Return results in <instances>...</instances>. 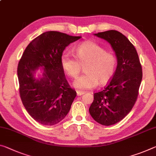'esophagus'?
<instances>
[{
    "label": "esophagus",
    "instance_id": "obj_1",
    "mask_svg": "<svg viewBox=\"0 0 156 156\" xmlns=\"http://www.w3.org/2000/svg\"><path fill=\"white\" fill-rule=\"evenodd\" d=\"M76 92H77L78 96H81V95H83V94H85L84 91H77Z\"/></svg>",
    "mask_w": 156,
    "mask_h": 156
}]
</instances>
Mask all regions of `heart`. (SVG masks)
<instances>
[{
  "label": "heart",
  "mask_w": 156,
  "mask_h": 156,
  "mask_svg": "<svg viewBox=\"0 0 156 156\" xmlns=\"http://www.w3.org/2000/svg\"><path fill=\"white\" fill-rule=\"evenodd\" d=\"M61 66L69 77L76 78L85 66V73L74 82L73 85L80 90L96 87L98 83L104 85L110 80L117 66V58L112 52L94 41H85L75 49V55L65 53L60 58Z\"/></svg>",
  "instance_id": "b5f03b06"
}]
</instances>
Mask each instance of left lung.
<instances>
[{
	"mask_svg": "<svg viewBox=\"0 0 156 156\" xmlns=\"http://www.w3.org/2000/svg\"><path fill=\"white\" fill-rule=\"evenodd\" d=\"M112 46L117 66L104 89L94 94L90 113L96 122L111 126L122 121L137 99L142 78V69L137 51L126 37L117 30L95 34Z\"/></svg>",
	"mask_w": 156,
	"mask_h": 156,
	"instance_id": "1",
	"label": "left lung"
}]
</instances>
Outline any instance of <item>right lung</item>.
Instances as JSON below:
<instances>
[{"mask_svg": "<svg viewBox=\"0 0 156 156\" xmlns=\"http://www.w3.org/2000/svg\"><path fill=\"white\" fill-rule=\"evenodd\" d=\"M81 37L57 31L44 33L30 43L17 67L19 94L25 108L36 122L46 126L59 123L69 112L76 96L61 66L64 50ZM40 67L41 78L34 77Z\"/></svg>", "mask_w": 156, "mask_h": 156, "instance_id": "right-lung-1", "label": "right lung"}]
</instances>
